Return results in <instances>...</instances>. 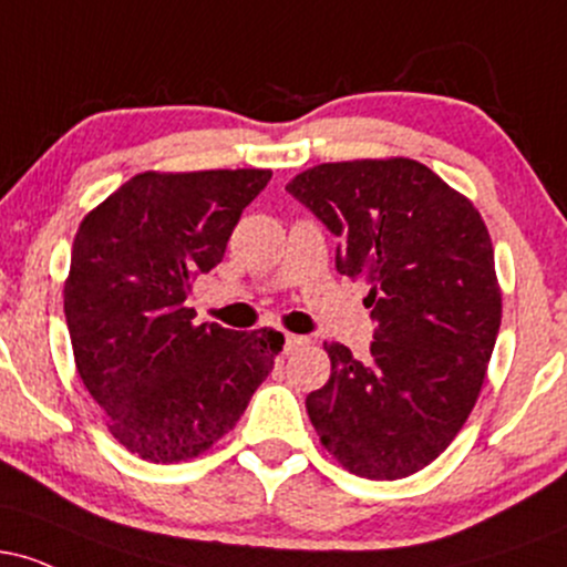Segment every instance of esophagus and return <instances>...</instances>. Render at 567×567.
<instances>
[{
    "instance_id": "1",
    "label": "esophagus",
    "mask_w": 567,
    "mask_h": 567,
    "mask_svg": "<svg viewBox=\"0 0 567 567\" xmlns=\"http://www.w3.org/2000/svg\"><path fill=\"white\" fill-rule=\"evenodd\" d=\"M303 343H309V341H306L303 336H292V333H285V351H296V349H301Z\"/></svg>"
}]
</instances>
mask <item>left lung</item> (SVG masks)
Listing matches in <instances>:
<instances>
[{
  "label": "left lung",
  "mask_w": 567,
  "mask_h": 567,
  "mask_svg": "<svg viewBox=\"0 0 567 567\" xmlns=\"http://www.w3.org/2000/svg\"><path fill=\"white\" fill-rule=\"evenodd\" d=\"M288 192L336 234V269L365 279L370 360L324 343L330 379L306 396L338 464L400 480L470 419L501 328L493 243L477 207L415 159L324 162Z\"/></svg>",
  "instance_id": "obj_1"
}]
</instances>
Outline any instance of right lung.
Instances as JSON below:
<instances>
[{"mask_svg":"<svg viewBox=\"0 0 567 567\" xmlns=\"http://www.w3.org/2000/svg\"><path fill=\"white\" fill-rule=\"evenodd\" d=\"M269 178L256 167L138 173L80 224L63 285L76 373L114 440L141 458L210 451L282 351L277 330L194 324L186 306Z\"/></svg>","mask_w":567,"mask_h":567,"instance_id":"right-lung-1","label":"right lung"}]
</instances>
